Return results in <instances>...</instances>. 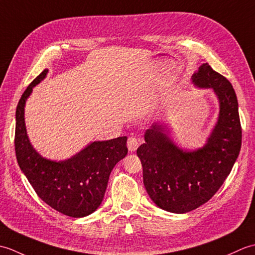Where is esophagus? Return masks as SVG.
<instances>
[{"label": "esophagus", "instance_id": "1", "mask_svg": "<svg viewBox=\"0 0 255 255\" xmlns=\"http://www.w3.org/2000/svg\"><path fill=\"white\" fill-rule=\"evenodd\" d=\"M127 147L129 149V151H131V152H133V151H136L137 148L139 147V141L137 138H133V137H130L128 139L127 141Z\"/></svg>", "mask_w": 255, "mask_h": 255}]
</instances>
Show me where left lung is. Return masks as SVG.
Returning <instances> with one entry per match:
<instances>
[{
  "mask_svg": "<svg viewBox=\"0 0 255 255\" xmlns=\"http://www.w3.org/2000/svg\"><path fill=\"white\" fill-rule=\"evenodd\" d=\"M192 83L213 90L219 102L217 123L206 143L195 150L182 149L166 125L158 122L145 130V142L137 149L145 191L158 207L174 214L208 202L230 174L241 149L239 108L231 83L208 63L193 74Z\"/></svg>",
  "mask_w": 255,
  "mask_h": 255,
  "instance_id": "obj_1",
  "label": "left lung"
}]
</instances>
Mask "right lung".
Instances as JSON below:
<instances>
[{"instance_id": "right-lung-1", "label": "right lung", "mask_w": 255, "mask_h": 255, "mask_svg": "<svg viewBox=\"0 0 255 255\" xmlns=\"http://www.w3.org/2000/svg\"><path fill=\"white\" fill-rule=\"evenodd\" d=\"M47 73L45 69L28 85L16 108V159L32 188L47 205L70 217H85L100 207L112 170L127 155V137L93 141L63 161L40 155L27 136L25 104L32 88Z\"/></svg>"}]
</instances>
